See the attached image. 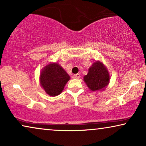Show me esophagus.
<instances>
[{
    "label": "esophagus",
    "mask_w": 146,
    "mask_h": 146,
    "mask_svg": "<svg viewBox=\"0 0 146 146\" xmlns=\"http://www.w3.org/2000/svg\"><path fill=\"white\" fill-rule=\"evenodd\" d=\"M73 77L74 78L78 79V78H80V74H76L74 75Z\"/></svg>",
    "instance_id": "1"
}]
</instances>
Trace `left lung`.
Wrapping results in <instances>:
<instances>
[{
  "label": "left lung",
  "mask_w": 146,
  "mask_h": 146,
  "mask_svg": "<svg viewBox=\"0 0 146 146\" xmlns=\"http://www.w3.org/2000/svg\"><path fill=\"white\" fill-rule=\"evenodd\" d=\"M84 81L91 91L104 90L110 82L107 68L100 61L95 62L89 68L87 75L84 76Z\"/></svg>",
  "instance_id": "1"
}]
</instances>
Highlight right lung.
Returning a JSON list of instances; mask_svg holds the SVG:
<instances>
[{"label": "right lung", "instance_id": "right-lung-1", "mask_svg": "<svg viewBox=\"0 0 146 146\" xmlns=\"http://www.w3.org/2000/svg\"><path fill=\"white\" fill-rule=\"evenodd\" d=\"M70 76L58 63H50L42 69L40 84L47 94L56 96L61 94Z\"/></svg>", "mask_w": 146, "mask_h": 146}]
</instances>
